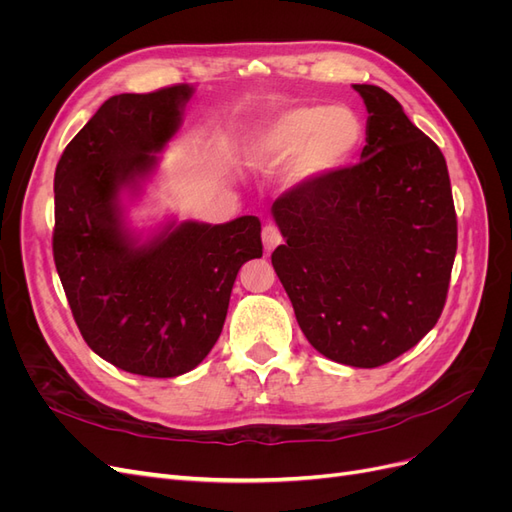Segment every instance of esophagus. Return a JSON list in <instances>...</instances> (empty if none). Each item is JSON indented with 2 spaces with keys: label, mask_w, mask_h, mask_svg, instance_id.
Returning <instances> with one entry per match:
<instances>
[{
  "label": "esophagus",
  "mask_w": 512,
  "mask_h": 512,
  "mask_svg": "<svg viewBox=\"0 0 512 512\" xmlns=\"http://www.w3.org/2000/svg\"><path fill=\"white\" fill-rule=\"evenodd\" d=\"M280 243H282L280 228H277L275 224H267L265 228H262V245H265L267 252L275 250V247L280 245Z\"/></svg>",
  "instance_id": "esophagus-1"
}]
</instances>
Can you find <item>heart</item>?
I'll return each mask as SVG.
<instances>
[{"label":"heart","mask_w":512,"mask_h":512,"mask_svg":"<svg viewBox=\"0 0 512 512\" xmlns=\"http://www.w3.org/2000/svg\"><path fill=\"white\" fill-rule=\"evenodd\" d=\"M361 143V123L348 108L299 106L260 126L247 162L273 170L292 160L294 181H316L344 166Z\"/></svg>","instance_id":"obj_1"}]
</instances>
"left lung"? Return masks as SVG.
Instances as JSON below:
<instances>
[{
	"mask_svg": "<svg viewBox=\"0 0 512 512\" xmlns=\"http://www.w3.org/2000/svg\"><path fill=\"white\" fill-rule=\"evenodd\" d=\"M361 162L301 181L271 211L286 239L271 254L307 342L350 367H380L436 327L457 252L440 147L376 85Z\"/></svg>",
	"mask_w": 512,
	"mask_h": 512,
	"instance_id": "left-lung-1",
	"label": "left lung"
}]
</instances>
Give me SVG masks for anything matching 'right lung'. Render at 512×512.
I'll return each mask as SVG.
<instances>
[{"instance_id": "right-lung-1", "label": "right lung", "mask_w": 512, "mask_h": 512, "mask_svg": "<svg viewBox=\"0 0 512 512\" xmlns=\"http://www.w3.org/2000/svg\"><path fill=\"white\" fill-rule=\"evenodd\" d=\"M190 85L108 98L55 168L53 258L87 346L130 374L175 378L222 333L232 284L262 256L260 220L170 222L145 243L123 224L119 192H138L181 126Z\"/></svg>"}]
</instances>
